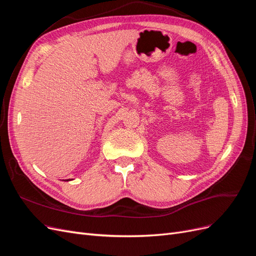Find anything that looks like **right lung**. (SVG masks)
Listing matches in <instances>:
<instances>
[{
	"instance_id": "1",
	"label": "right lung",
	"mask_w": 256,
	"mask_h": 256,
	"mask_svg": "<svg viewBox=\"0 0 256 256\" xmlns=\"http://www.w3.org/2000/svg\"><path fill=\"white\" fill-rule=\"evenodd\" d=\"M64 181H66V180H64ZM66 181H68V180H66Z\"/></svg>"
}]
</instances>
